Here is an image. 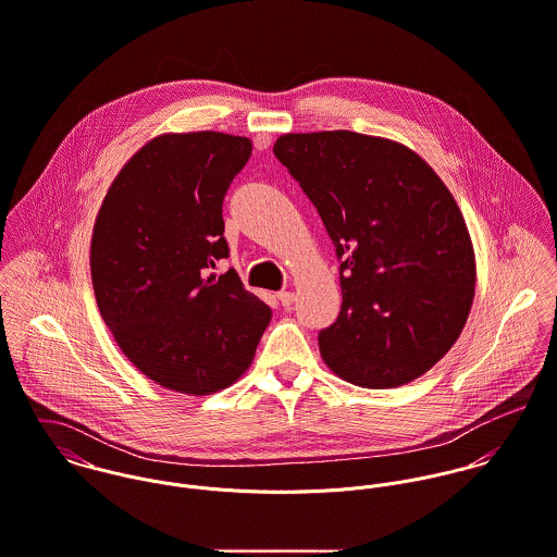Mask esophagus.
Listing matches in <instances>:
<instances>
[{"label":"esophagus","mask_w":557,"mask_h":557,"mask_svg":"<svg viewBox=\"0 0 557 557\" xmlns=\"http://www.w3.org/2000/svg\"><path fill=\"white\" fill-rule=\"evenodd\" d=\"M277 299H280V304H282L284 308H290V306L295 304V293H293V290H280V293H277Z\"/></svg>","instance_id":"esophagus-1"}]
</instances>
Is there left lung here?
<instances>
[{
	"label": "left lung",
	"mask_w": 557,
	"mask_h": 557,
	"mask_svg": "<svg viewBox=\"0 0 557 557\" xmlns=\"http://www.w3.org/2000/svg\"><path fill=\"white\" fill-rule=\"evenodd\" d=\"M334 240L342 308L319 334L352 385L387 389L429 372L462 332L475 256L462 213L411 148L355 131L286 133L273 146Z\"/></svg>",
	"instance_id": "left-lung-1"
}]
</instances>
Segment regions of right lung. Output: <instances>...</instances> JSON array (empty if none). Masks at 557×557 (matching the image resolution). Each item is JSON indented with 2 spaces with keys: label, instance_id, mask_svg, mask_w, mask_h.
<instances>
[{
  "label": "right lung",
  "instance_id": "add662e5",
  "mask_svg": "<svg viewBox=\"0 0 557 557\" xmlns=\"http://www.w3.org/2000/svg\"><path fill=\"white\" fill-rule=\"evenodd\" d=\"M251 154L247 137L165 133L113 178L90 245L97 306L128 361L161 387L205 396L251 363L271 308L227 258L222 205Z\"/></svg>",
  "mask_w": 557,
  "mask_h": 557
}]
</instances>
